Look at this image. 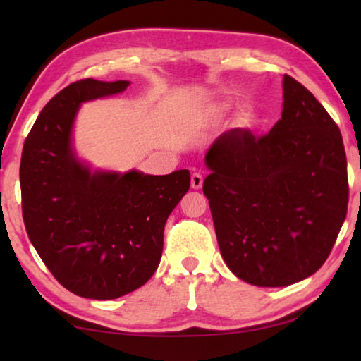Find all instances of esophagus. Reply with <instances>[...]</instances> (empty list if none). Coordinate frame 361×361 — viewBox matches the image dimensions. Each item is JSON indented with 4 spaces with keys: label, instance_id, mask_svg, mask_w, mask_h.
Returning a JSON list of instances; mask_svg holds the SVG:
<instances>
[{
    "label": "esophagus",
    "instance_id": "obj_1",
    "mask_svg": "<svg viewBox=\"0 0 361 361\" xmlns=\"http://www.w3.org/2000/svg\"><path fill=\"white\" fill-rule=\"evenodd\" d=\"M204 185V176L200 173V170H192L191 173V188L192 189H200Z\"/></svg>",
    "mask_w": 361,
    "mask_h": 361
}]
</instances>
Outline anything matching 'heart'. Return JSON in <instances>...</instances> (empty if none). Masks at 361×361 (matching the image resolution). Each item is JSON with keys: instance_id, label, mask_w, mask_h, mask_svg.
I'll list each match as a JSON object with an SVG mask.
<instances>
[{"instance_id": "obj_1", "label": "heart", "mask_w": 361, "mask_h": 361, "mask_svg": "<svg viewBox=\"0 0 361 361\" xmlns=\"http://www.w3.org/2000/svg\"><path fill=\"white\" fill-rule=\"evenodd\" d=\"M240 119H242V122L245 126H252L253 124V119H255V114H253V111L252 109H243L242 111V114H240Z\"/></svg>"}]
</instances>
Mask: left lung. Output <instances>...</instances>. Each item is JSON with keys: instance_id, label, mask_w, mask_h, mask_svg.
<instances>
[{"instance_id": "8db88e82", "label": "left lung", "mask_w": 361, "mask_h": 361, "mask_svg": "<svg viewBox=\"0 0 361 361\" xmlns=\"http://www.w3.org/2000/svg\"><path fill=\"white\" fill-rule=\"evenodd\" d=\"M204 181L223 259L256 286H288L326 261L347 215L341 132L320 102L283 76L282 119L264 137L219 135Z\"/></svg>"}]
</instances>
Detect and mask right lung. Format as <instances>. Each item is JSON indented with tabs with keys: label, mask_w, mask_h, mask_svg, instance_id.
<instances>
[{
	"label": "right lung",
	"mask_w": 361,
	"mask_h": 361,
	"mask_svg": "<svg viewBox=\"0 0 361 361\" xmlns=\"http://www.w3.org/2000/svg\"><path fill=\"white\" fill-rule=\"evenodd\" d=\"M129 81L82 79L42 108L22 151V212L30 242L66 290L114 299L140 288L162 256L164 226L189 189V170L145 175L92 170L73 126L84 102L124 92Z\"/></svg>",
	"instance_id": "obj_1"
}]
</instances>
